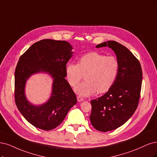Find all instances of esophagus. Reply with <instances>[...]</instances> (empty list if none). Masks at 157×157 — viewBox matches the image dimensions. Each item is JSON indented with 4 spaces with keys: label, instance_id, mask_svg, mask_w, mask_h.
<instances>
[{
    "label": "esophagus",
    "instance_id": "obj_1",
    "mask_svg": "<svg viewBox=\"0 0 157 157\" xmlns=\"http://www.w3.org/2000/svg\"><path fill=\"white\" fill-rule=\"evenodd\" d=\"M77 99L78 102H82L83 100H84V98L83 97H81V96H78L77 97Z\"/></svg>",
    "mask_w": 157,
    "mask_h": 157
}]
</instances>
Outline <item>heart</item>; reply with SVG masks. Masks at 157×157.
Returning <instances> with one entry per match:
<instances>
[{
	"label": "heart",
	"mask_w": 157,
	"mask_h": 157,
	"mask_svg": "<svg viewBox=\"0 0 157 157\" xmlns=\"http://www.w3.org/2000/svg\"><path fill=\"white\" fill-rule=\"evenodd\" d=\"M119 71V63L114 56H106L97 52L83 55L79 64L70 63L66 68V77L74 87L86 74L84 82L75 88L77 94L83 97L93 95L97 91L104 93L112 88Z\"/></svg>",
	"instance_id": "obj_1"
}]
</instances>
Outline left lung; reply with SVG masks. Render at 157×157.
<instances>
[{
  "label": "left lung",
  "mask_w": 157,
  "mask_h": 157,
  "mask_svg": "<svg viewBox=\"0 0 157 157\" xmlns=\"http://www.w3.org/2000/svg\"><path fill=\"white\" fill-rule=\"evenodd\" d=\"M105 46L116 54L119 71L112 88L102 97L90 101V122L101 132L117 128L131 117L138 107L142 83L140 61L128 48L115 41L103 42L97 48Z\"/></svg>",
  "instance_id": "8db88e82"
}]
</instances>
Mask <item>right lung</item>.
<instances>
[{
  "label": "right lung",
  "instance_id": "1",
  "mask_svg": "<svg viewBox=\"0 0 157 157\" xmlns=\"http://www.w3.org/2000/svg\"><path fill=\"white\" fill-rule=\"evenodd\" d=\"M72 47L61 40L44 39L34 43L19 58L15 70V101L19 111L29 123L44 130L61 123L77 98L64 78ZM48 72L54 78L52 96L46 103L34 106L24 94L25 83L34 73Z\"/></svg>",
  "mask_w": 157,
  "mask_h": 157
}]
</instances>
